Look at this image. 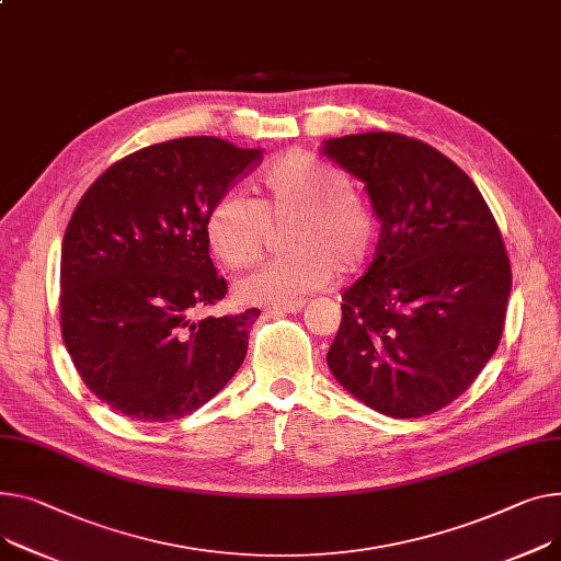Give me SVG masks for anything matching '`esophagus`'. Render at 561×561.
Masks as SVG:
<instances>
[{
  "label": "esophagus",
  "mask_w": 561,
  "mask_h": 561,
  "mask_svg": "<svg viewBox=\"0 0 561 561\" xmlns=\"http://www.w3.org/2000/svg\"><path fill=\"white\" fill-rule=\"evenodd\" d=\"M305 300H288V302H279V305H273V307H268V311L271 313H297V311H302L305 309Z\"/></svg>",
  "instance_id": "obj_1"
}]
</instances>
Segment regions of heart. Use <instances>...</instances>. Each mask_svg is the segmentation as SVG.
<instances>
[{
    "instance_id": "b5f03b06",
    "label": "heart",
    "mask_w": 561,
    "mask_h": 561,
    "mask_svg": "<svg viewBox=\"0 0 561 561\" xmlns=\"http://www.w3.org/2000/svg\"><path fill=\"white\" fill-rule=\"evenodd\" d=\"M259 201L220 194L205 216L211 254L232 271L248 268L266 248L268 228L286 226L284 256L237 284L243 302L273 305L322 288L333 273L354 275L371 254L377 218L350 178L309 151L279 156L259 178Z\"/></svg>"
}]
</instances>
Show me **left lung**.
<instances>
[{"mask_svg":"<svg viewBox=\"0 0 561 561\" xmlns=\"http://www.w3.org/2000/svg\"><path fill=\"white\" fill-rule=\"evenodd\" d=\"M322 153L365 182L381 220L375 261L343 293L329 369L383 415L437 413L503 335L512 268L496 218L473 180L415 137L345 135Z\"/></svg>","mask_w":561,"mask_h":561,"instance_id":"1","label":"left lung"}]
</instances>
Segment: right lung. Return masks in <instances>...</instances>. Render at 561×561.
Listing matches in <instances>:
<instances>
[{
    "label": "right lung",
    "mask_w": 561,
    "mask_h": 561,
    "mask_svg": "<svg viewBox=\"0 0 561 561\" xmlns=\"http://www.w3.org/2000/svg\"><path fill=\"white\" fill-rule=\"evenodd\" d=\"M218 137L146 146L73 209L60 259V331L83 383L139 422L194 413L241 367L259 309L196 320L228 293L205 237L211 203L261 164Z\"/></svg>",
    "instance_id": "right-lung-1"
}]
</instances>
